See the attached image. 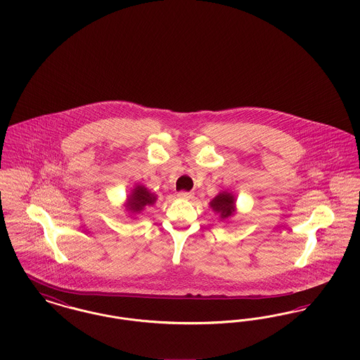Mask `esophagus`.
Segmentation results:
<instances>
[{"label": "esophagus", "instance_id": "esophagus-1", "mask_svg": "<svg viewBox=\"0 0 360 360\" xmlns=\"http://www.w3.org/2000/svg\"><path fill=\"white\" fill-rule=\"evenodd\" d=\"M178 197H179V198H186V200H188V198L193 197V193H191V191H179V193H178Z\"/></svg>", "mask_w": 360, "mask_h": 360}]
</instances>
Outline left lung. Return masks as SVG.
Here are the masks:
<instances>
[{
	"mask_svg": "<svg viewBox=\"0 0 360 360\" xmlns=\"http://www.w3.org/2000/svg\"><path fill=\"white\" fill-rule=\"evenodd\" d=\"M210 207L220 213L221 219H226L231 217L235 213V198L232 194L229 193H220L217 197H214L210 201Z\"/></svg>",
	"mask_w": 360,
	"mask_h": 360,
	"instance_id": "left-lung-1",
	"label": "left lung"
}]
</instances>
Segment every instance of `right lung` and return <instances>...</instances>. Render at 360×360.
<instances>
[{
    "label": "right lung",
    "instance_id": "add662e5",
    "mask_svg": "<svg viewBox=\"0 0 360 360\" xmlns=\"http://www.w3.org/2000/svg\"><path fill=\"white\" fill-rule=\"evenodd\" d=\"M156 201V195L150 193L144 186H137L134 188L132 195H129L128 202H127V209L131 213H136L144 209V206L154 205Z\"/></svg>",
    "mask_w": 360,
    "mask_h": 360
}]
</instances>
